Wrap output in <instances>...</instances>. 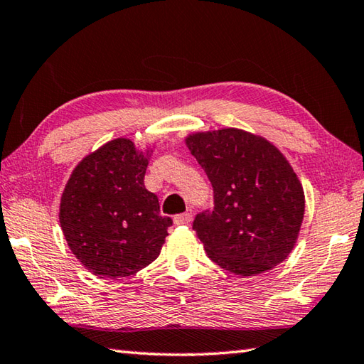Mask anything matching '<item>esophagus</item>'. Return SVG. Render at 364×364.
<instances>
[{
    "label": "esophagus",
    "instance_id": "34e87169",
    "mask_svg": "<svg viewBox=\"0 0 364 364\" xmlns=\"http://www.w3.org/2000/svg\"><path fill=\"white\" fill-rule=\"evenodd\" d=\"M192 220V215L191 213H181V215H176L173 218V223L176 225H184V224H189Z\"/></svg>",
    "mask_w": 364,
    "mask_h": 364
}]
</instances>
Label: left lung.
Listing matches in <instances>:
<instances>
[{
    "label": "left lung",
    "instance_id": "obj_1",
    "mask_svg": "<svg viewBox=\"0 0 364 364\" xmlns=\"http://www.w3.org/2000/svg\"><path fill=\"white\" fill-rule=\"evenodd\" d=\"M186 145L215 192L213 210L192 224L208 257L240 276L286 260L300 233L304 192L279 149L235 127L192 134Z\"/></svg>",
    "mask_w": 364,
    "mask_h": 364
}]
</instances>
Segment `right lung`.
I'll return each mask as SVG.
<instances>
[{"label":"right lung","mask_w":364,"mask_h":364,"mask_svg":"<svg viewBox=\"0 0 364 364\" xmlns=\"http://www.w3.org/2000/svg\"><path fill=\"white\" fill-rule=\"evenodd\" d=\"M146 166L129 139L110 140L82 159L63 191L64 238L92 274L118 279L158 259L172 219L145 188Z\"/></svg>","instance_id":"obj_1"}]
</instances>
